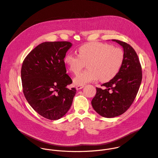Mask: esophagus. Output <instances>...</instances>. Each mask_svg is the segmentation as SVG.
Instances as JSON below:
<instances>
[{"instance_id":"obj_1","label":"esophagus","mask_w":158,"mask_h":158,"mask_svg":"<svg viewBox=\"0 0 158 158\" xmlns=\"http://www.w3.org/2000/svg\"><path fill=\"white\" fill-rule=\"evenodd\" d=\"M84 87V85H77V86H76V89H77V90H80V89H82Z\"/></svg>"}]
</instances>
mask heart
<instances>
[{
	"label": "heart",
	"mask_w": 158,
	"mask_h": 158,
	"mask_svg": "<svg viewBox=\"0 0 158 158\" xmlns=\"http://www.w3.org/2000/svg\"><path fill=\"white\" fill-rule=\"evenodd\" d=\"M124 61L123 51L118 48L101 42L85 44L77 49V56L67 54L64 62L69 70L77 74L84 64L87 70L77 76L74 82L82 85L98 80L107 82L113 79L119 73Z\"/></svg>",
	"instance_id": "b5f03b06"
}]
</instances>
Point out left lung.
Returning <instances> with one entry per match:
<instances>
[{
    "label": "left lung",
    "instance_id": "1",
    "mask_svg": "<svg viewBox=\"0 0 158 158\" xmlns=\"http://www.w3.org/2000/svg\"><path fill=\"white\" fill-rule=\"evenodd\" d=\"M124 50V61L117 75L103 84L104 89L96 87L97 93L91 101L98 113L104 118L123 114L136 97L142 81V68L138 56L129 44L116 39Z\"/></svg>",
    "mask_w": 158,
    "mask_h": 158
}]
</instances>
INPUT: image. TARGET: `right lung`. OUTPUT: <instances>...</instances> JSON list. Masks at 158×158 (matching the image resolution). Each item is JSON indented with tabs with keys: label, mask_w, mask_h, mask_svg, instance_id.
<instances>
[{
	"label": "right lung",
	"mask_w": 158,
	"mask_h": 158,
	"mask_svg": "<svg viewBox=\"0 0 158 158\" xmlns=\"http://www.w3.org/2000/svg\"><path fill=\"white\" fill-rule=\"evenodd\" d=\"M67 41L45 42L25 58L21 68L24 96L31 106L42 117L57 120L70 109L76 93L67 74L64 57L72 46Z\"/></svg>",
	"instance_id": "add662e5"
}]
</instances>
